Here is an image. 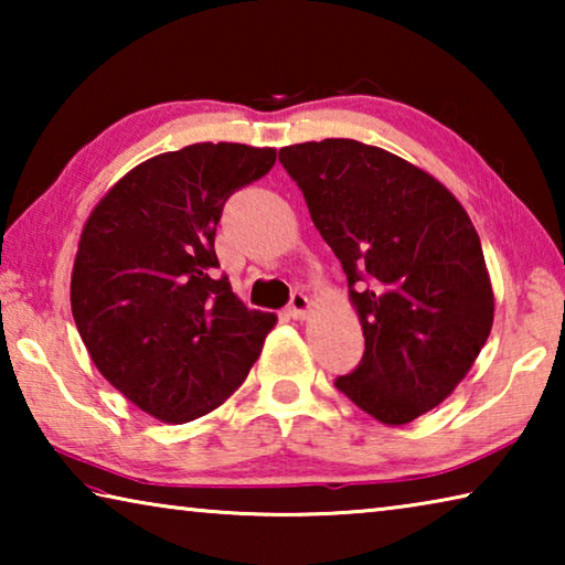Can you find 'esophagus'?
<instances>
[{
  "label": "esophagus",
  "instance_id": "1",
  "mask_svg": "<svg viewBox=\"0 0 565 565\" xmlns=\"http://www.w3.org/2000/svg\"><path fill=\"white\" fill-rule=\"evenodd\" d=\"M311 311V301L306 299V296L301 291L291 294V301H289V313L296 319V321H303L306 317H309Z\"/></svg>",
  "mask_w": 565,
  "mask_h": 565
}]
</instances>
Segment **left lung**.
Masks as SVG:
<instances>
[{
    "label": "left lung",
    "mask_w": 565,
    "mask_h": 565,
    "mask_svg": "<svg viewBox=\"0 0 565 565\" xmlns=\"http://www.w3.org/2000/svg\"><path fill=\"white\" fill-rule=\"evenodd\" d=\"M311 222L349 279L366 351L337 388L386 426L454 394L493 327L481 238L428 171L356 139L284 147Z\"/></svg>",
    "instance_id": "left-lung-1"
}]
</instances>
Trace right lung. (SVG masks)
Here are the masks:
<instances>
[{"label":"right lung","instance_id":"obj_1","mask_svg":"<svg viewBox=\"0 0 565 565\" xmlns=\"http://www.w3.org/2000/svg\"><path fill=\"white\" fill-rule=\"evenodd\" d=\"M276 149L204 141L127 171L84 222L72 313L94 366L134 406L186 424L222 406L276 317L214 279L226 199L269 174Z\"/></svg>","mask_w":565,"mask_h":565}]
</instances>
